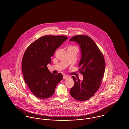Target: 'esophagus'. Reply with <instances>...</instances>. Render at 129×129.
Listing matches in <instances>:
<instances>
[{"instance_id": "esophagus-1", "label": "esophagus", "mask_w": 129, "mask_h": 129, "mask_svg": "<svg viewBox=\"0 0 129 129\" xmlns=\"http://www.w3.org/2000/svg\"><path fill=\"white\" fill-rule=\"evenodd\" d=\"M67 78H68V76L67 75H63V79H66Z\"/></svg>"}]
</instances>
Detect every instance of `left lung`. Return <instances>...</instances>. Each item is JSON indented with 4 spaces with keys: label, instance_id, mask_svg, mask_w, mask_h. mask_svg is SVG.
I'll return each mask as SVG.
<instances>
[{
    "label": "left lung",
    "instance_id": "8db88e82",
    "mask_svg": "<svg viewBox=\"0 0 129 129\" xmlns=\"http://www.w3.org/2000/svg\"><path fill=\"white\" fill-rule=\"evenodd\" d=\"M70 41L79 45L81 58L79 71L83 76L81 81L72 76L74 81L70 94L75 100L85 101L89 99L100 88L105 71V62L102 54L95 42L84 35L75 36Z\"/></svg>",
    "mask_w": 129,
    "mask_h": 129
}]
</instances>
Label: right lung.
I'll use <instances>...</instances> for the list:
<instances>
[{
  "mask_svg": "<svg viewBox=\"0 0 129 129\" xmlns=\"http://www.w3.org/2000/svg\"><path fill=\"white\" fill-rule=\"evenodd\" d=\"M67 39L66 36H44L34 41L26 49L22 60L24 81L37 98L51 96L57 84L63 78L62 74H52L47 65L56 49Z\"/></svg>",
  "mask_w": 129,
  "mask_h": 129,
  "instance_id": "obj_1",
  "label": "right lung"
}]
</instances>
